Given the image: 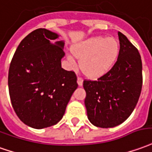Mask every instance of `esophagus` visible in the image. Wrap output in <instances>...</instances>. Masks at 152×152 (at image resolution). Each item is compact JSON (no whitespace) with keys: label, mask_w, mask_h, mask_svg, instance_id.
Returning <instances> with one entry per match:
<instances>
[{"label":"esophagus","mask_w":152,"mask_h":152,"mask_svg":"<svg viewBox=\"0 0 152 152\" xmlns=\"http://www.w3.org/2000/svg\"><path fill=\"white\" fill-rule=\"evenodd\" d=\"M77 83H78V85H79L80 86H81L83 85V79H82L81 77L78 76V77H77Z\"/></svg>","instance_id":"esophagus-1"}]
</instances>
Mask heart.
Listing matches in <instances>:
<instances>
[{"label":"heart","instance_id":"obj_1","mask_svg":"<svg viewBox=\"0 0 152 152\" xmlns=\"http://www.w3.org/2000/svg\"><path fill=\"white\" fill-rule=\"evenodd\" d=\"M73 53L80 58V67L83 73L91 79H96L110 71L116 61L119 47L112 38L94 37L73 47ZM69 62L76 65L72 55L67 56Z\"/></svg>","mask_w":152,"mask_h":152}]
</instances>
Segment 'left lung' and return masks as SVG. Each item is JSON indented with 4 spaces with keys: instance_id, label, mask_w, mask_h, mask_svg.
I'll use <instances>...</instances> for the list:
<instances>
[{
    "instance_id": "obj_1",
    "label": "left lung",
    "mask_w": 152,
    "mask_h": 152,
    "mask_svg": "<svg viewBox=\"0 0 152 152\" xmlns=\"http://www.w3.org/2000/svg\"><path fill=\"white\" fill-rule=\"evenodd\" d=\"M116 62L97 80H85V105L91 124L99 128L116 127L135 109L142 86V64L137 48L118 32Z\"/></svg>"
}]
</instances>
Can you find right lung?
<instances>
[{"label": "right lung", "instance_id": "obj_1", "mask_svg": "<svg viewBox=\"0 0 152 152\" xmlns=\"http://www.w3.org/2000/svg\"><path fill=\"white\" fill-rule=\"evenodd\" d=\"M46 28L31 32L20 43L11 60L8 86L14 110L24 124L48 128L62 118L78 86L76 73L61 68L64 43Z\"/></svg>", "mask_w": 152, "mask_h": 152}]
</instances>
